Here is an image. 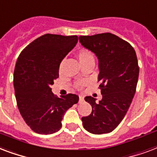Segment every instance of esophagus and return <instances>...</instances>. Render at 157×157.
<instances>
[{
    "mask_svg": "<svg viewBox=\"0 0 157 157\" xmlns=\"http://www.w3.org/2000/svg\"><path fill=\"white\" fill-rule=\"evenodd\" d=\"M83 100H84V97L82 95L79 96V102H82V101H83Z\"/></svg>",
    "mask_w": 157,
    "mask_h": 157,
    "instance_id": "esophagus-1",
    "label": "esophagus"
}]
</instances>
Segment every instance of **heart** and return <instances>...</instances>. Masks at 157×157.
<instances>
[{"instance_id":"heart-1","label":"heart","mask_w":157,"mask_h":157,"mask_svg":"<svg viewBox=\"0 0 157 157\" xmlns=\"http://www.w3.org/2000/svg\"><path fill=\"white\" fill-rule=\"evenodd\" d=\"M77 57L78 60H79L80 64L82 65L90 63V62H94V56L92 54V52L89 51L87 48H80L77 52ZM62 70V63L59 65V74L61 73ZM86 82L83 81H80L77 82L75 83V87H77L78 89H82L83 86L85 85Z\"/></svg>"}]
</instances>
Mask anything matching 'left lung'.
I'll return each mask as SVG.
<instances>
[{"label":"left lung","mask_w":157,"mask_h":157,"mask_svg":"<svg viewBox=\"0 0 157 157\" xmlns=\"http://www.w3.org/2000/svg\"><path fill=\"white\" fill-rule=\"evenodd\" d=\"M78 39L99 59L98 82L102 95L99 102L90 96L84 98L92 110L82 117V125L93 134L110 133L122 121L135 94L139 74L136 52L128 42L110 33Z\"/></svg>","instance_id":"left-lung-1"}]
</instances>
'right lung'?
<instances>
[{
	"mask_svg": "<svg viewBox=\"0 0 157 157\" xmlns=\"http://www.w3.org/2000/svg\"><path fill=\"white\" fill-rule=\"evenodd\" d=\"M77 42L76 35L47 33L28 45L18 57L14 72L17 105L35 133L59 130L65 111L78 101V96L72 93L58 98L51 87L59 78L60 62Z\"/></svg>",
	"mask_w": 157,
	"mask_h": 157,
	"instance_id": "obj_1",
	"label": "right lung"
}]
</instances>
